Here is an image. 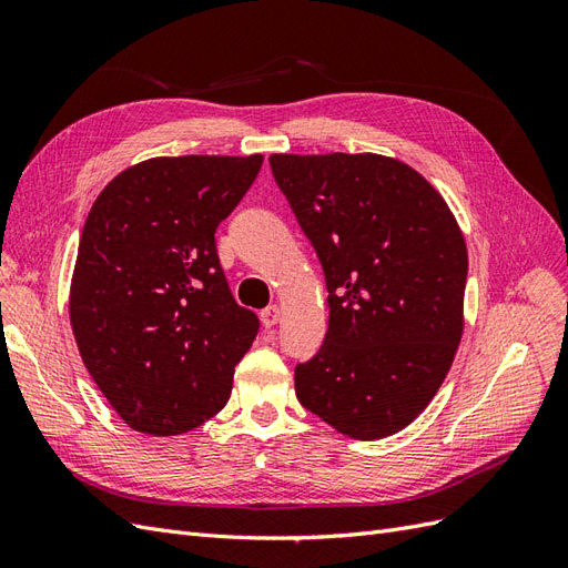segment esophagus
<instances>
[{
    "label": "esophagus",
    "mask_w": 568,
    "mask_h": 568,
    "mask_svg": "<svg viewBox=\"0 0 568 568\" xmlns=\"http://www.w3.org/2000/svg\"><path fill=\"white\" fill-rule=\"evenodd\" d=\"M282 320V307L280 305H267L265 311H261V322H263V326H274Z\"/></svg>",
    "instance_id": "obj_1"
}]
</instances>
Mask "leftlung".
I'll return each mask as SVG.
<instances>
[{
    "label": "left lung",
    "instance_id": "8db88e82",
    "mask_svg": "<svg viewBox=\"0 0 568 568\" xmlns=\"http://www.w3.org/2000/svg\"><path fill=\"white\" fill-rule=\"evenodd\" d=\"M270 165L329 291L298 400L348 438L398 434L438 393L464 332L469 257L450 205L382 153H272Z\"/></svg>",
    "mask_w": 568,
    "mask_h": 568
}]
</instances>
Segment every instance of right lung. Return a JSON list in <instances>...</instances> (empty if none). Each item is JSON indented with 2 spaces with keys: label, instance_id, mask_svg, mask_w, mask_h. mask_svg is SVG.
<instances>
[{
  "label": "right lung",
  "instance_id": "obj_1",
  "mask_svg": "<svg viewBox=\"0 0 568 568\" xmlns=\"http://www.w3.org/2000/svg\"><path fill=\"white\" fill-rule=\"evenodd\" d=\"M253 156H159L118 173L84 220L71 280L84 367L134 432L178 436L225 407L257 334L215 230L261 173Z\"/></svg>",
  "mask_w": 568,
  "mask_h": 568
}]
</instances>
